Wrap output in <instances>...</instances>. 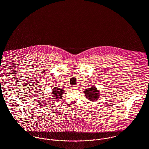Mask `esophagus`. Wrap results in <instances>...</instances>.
Wrapping results in <instances>:
<instances>
[{"instance_id": "34e87169", "label": "esophagus", "mask_w": 149, "mask_h": 149, "mask_svg": "<svg viewBox=\"0 0 149 149\" xmlns=\"http://www.w3.org/2000/svg\"><path fill=\"white\" fill-rule=\"evenodd\" d=\"M71 88L72 89H77L78 88V87L77 86H72L71 87Z\"/></svg>"}]
</instances>
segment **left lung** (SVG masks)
<instances>
[{"label":"left lung","instance_id":"8db88e82","mask_svg":"<svg viewBox=\"0 0 149 149\" xmlns=\"http://www.w3.org/2000/svg\"><path fill=\"white\" fill-rule=\"evenodd\" d=\"M98 93L99 91L94 86L88 88V89H86L84 91L85 95H86L87 98L92 101H95L98 100L100 96Z\"/></svg>","mask_w":149,"mask_h":149}]
</instances>
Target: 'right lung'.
I'll return each mask as SVG.
<instances>
[{
	"label": "right lung",
	"instance_id": "add662e5",
	"mask_svg": "<svg viewBox=\"0 0 149 149\" xmlns=\"http://www.w3.org/2000/svg\"><path fill=\"white\" fill-rule=\"evenodd\" d=\"M63 89L62 88H59L58 87H55L53 88L52 89V94L54 96V100H59L62 98V94L63 93Z\"/></svg>",
	"mask_w": 149,
	"mask_h": 149
}]
</instances>
